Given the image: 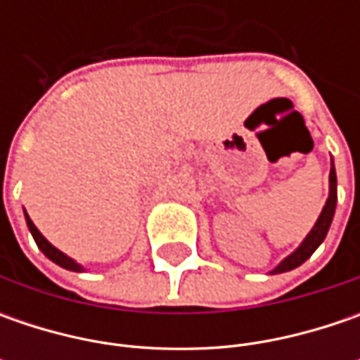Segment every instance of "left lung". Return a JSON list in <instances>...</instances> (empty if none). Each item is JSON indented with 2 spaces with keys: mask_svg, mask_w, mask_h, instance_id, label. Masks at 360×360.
I'll return each mask as SVG.
<instances>
[{
  "mask_svg": "<svg viewBox=\"0 0 360 360\" xmlns=\"http://www.w3.org/2000/svg\"><path fill=\"white\" fill-rule=\"evenodd\" d=\"M335 208H337V172H335V164L330 166V174H328V198H326L325 208L319 216V220L314 222L312 230L307 234V238L300 242L297 250L292 255H288L283 262L274 270H270V274H281V272H288V270L300 266L304 260H309L312 252L323 244L326 232L330 229L333 216H335Z\"/></svg>",
  "mask_w": 360,
  "mask_h": 360,
  "instance_id": "left-lung-1",
  "label": "left lung"
}]
</instances>
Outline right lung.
<instances>
[{
	"label": "right lung",
	"instance_id": "right-lung-1",
	"mask_svg": "<svg viewBox=\"0 0 360 360\" xmlns=\"http://www.w3.org/2000/svg\"><path fill=\"white\" fill-rule=\"evenodd\" d=\"M25 222H27V229H30V232H32V236H34L37 248H39L44 255L48 256L51 262H56L58 266H62V269H65V270H74V272H82V270H84V266H79L76 260H72L70 256L63 255L62 250H58L53 244H49V242L44 238V234L35 229V224L32 222V218L27 216V212H25Z\"/></svg>",
	"mask_w": 360,
	"mask_h": 360
}]
</instances>
